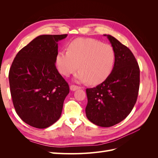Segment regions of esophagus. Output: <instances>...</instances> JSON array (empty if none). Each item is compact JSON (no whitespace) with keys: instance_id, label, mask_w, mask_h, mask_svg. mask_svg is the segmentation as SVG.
Masks as SVG:
<instances>
[{"instance_id":"1","label":"esophagus","mask_w":158,"mask_h":158,"mask_svg":"<svg viewBox=\"0 0 158 158\" xmlns=\"http://www.w3.org/2000/svg\"><path fill=\"white\" fill-rule=\"evenodd\" d=\"M80 88H81V87L78 86V85H71L70 86V89L72 91H75V90L80 89Z\"/></svg>"}]
</instances>
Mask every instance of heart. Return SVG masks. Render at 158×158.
Instances as JSON below:
<instances>
[{
	"label": "heart",
	"mask_w": 158,
	"mask_h": 158,
	"mask_svg": "<svg viewBox=\"0 0 158 158\" xmlns=\"http://www.w3.org/2000/svg\"><path fill=\"white\" fill-rule=\"evenodd\" d=\"M115 60V52L108 44L94 39H80L72 41L68 51H61L56 56L60 73L69 76L80 69L75 76L77 82L92 84L102 83L111 74Z\"/></svg>",
	"instance_id": "1"
}]
</instances>
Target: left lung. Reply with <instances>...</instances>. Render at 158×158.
Here are the masks:
<instances>
[{"label": "left lung", "instance_id": "obj_1", "mask_svg": "<svg viewBox=\"0 0 158 158\" xmlns=\"http://www.w3.org/2000/svg\"><path fill=\"white\" fill-rule=\"evenodd\" d=\"M107 36L115 52L112 72L106 80L87 88L85 114L88 120L110 127L124 120L136 102L140 86V69L131 51L114 37Z\"/></svg>", "mask_w": 158, "mask_h": 158}]
</instances>
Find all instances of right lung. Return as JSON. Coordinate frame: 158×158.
I'll list each match as a JSON object with an SVG mask.
<instances>
[{"mask_svg":"<svg viewBox=\"0 0 158 158\" xmlns=\"http://www.w3.org/2000/svg\"><path fill=\"white\" fill-rule=\"evenodd\" d=\"M63 35H42L19 51L9 70L14 107L22 120L45 128L59 120L69 85L55 63L59 41Z\"/></svg>","mask_w":158,"mask_h":158,"instance_id":"add662e5","label":"right lung"}]
</instances>
